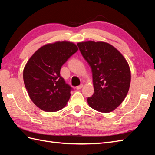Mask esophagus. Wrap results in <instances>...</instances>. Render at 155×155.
<instances>
[{"mask_svg":"<svg viewBox=\"0 0 155 155\" xmlns=\"http://www.w3.org/2000/svg\"><path fill=\"white\" fill-rule=\"evenodd\" d=\"M83 87V85H79V86H78V87H76V89H78V90H79V89H81Z\"/></svg>","mask_w":155,"mask_h":155,"instance_id":"esophagus-1","label":"esophagus"}]
</instances>
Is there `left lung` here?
Listing matches in <instances>:
<instances>
[{"label": "left lung", "mask_w": 155, "mask_h": 155, "mask_svg": "<svg viewBox=\"0 0 155 155\" xmlns=\"http://www.w3.org/2000/svg\"><path fill=\"white\" fill-rule=\"evenodd\" d=\"M92 73L94 93L87 98L91 108L101 112L113 111L124 100L130 83V68L120 51L105 42L77 44Z\"/></svg>", "instance_id": "left-lung-1"}]
</instances>
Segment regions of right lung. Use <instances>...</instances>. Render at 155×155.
<instances>
[{
	"instance_id": "1",
	"label": "right lung",
	"mask_w": 155,
	"mask_h": 155,
	"mask_svg": "<svg viewBox=\"0 0 155 155\" xmlns=\"http://www.w3.org/2000/svg\"><path fill=\"white\" fill-rule=\"evenodd\" d=\"M78 50L71 42L42 46L32 55L23 70V79L34 104L46 112H56L67 105L72 88L61 76L63 64Z\"/></svg>"
}]
</instances>
